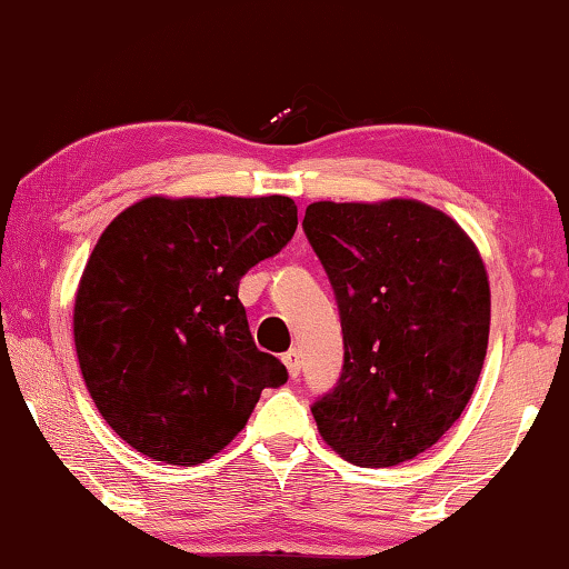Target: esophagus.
I'll return each mask as SVG.
<instances>
[{
    "label": "esophagus",
    "mask_w": 569,
    "mask_h": 569,
    "mask_svg": "<svg viewBox=\"0 0 569 569\" xmlns=\"http://www.w3.org/2000/svg\"><path fill=\"white\" fill-rule=\"evenodd\" d=\"M282 361H284V366H287V371H290V376H292V379H297V376H300V369H302V361H300V351H297V348H292V351H287V353L282 356Z\"/></svg>",
    "instance_id": "esophagus-1"
}]
</instances>
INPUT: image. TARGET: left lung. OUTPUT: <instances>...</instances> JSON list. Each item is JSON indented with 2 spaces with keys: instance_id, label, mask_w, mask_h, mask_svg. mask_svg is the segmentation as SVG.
Wrapping results in <instances>:
<instances>
[{
  "instance_id": "8db88e82",
  "label": "left lung",
  "mask_w": 569,
  "mask_h": 569,
  "mask_svg": "<svg viewBox=\"0 0 569 569\" xmlns=\"http://www.w3.org/2000/svg\"><path fill=\"white\" fill-rule=\"evenodd\" d=\"M305 233L333 284L343 373L312 405L320 437L361 468L417 458L462 415L486 361L491 287L456 218L415 198L318 200Z\"/></svg>"
}]
</instances>
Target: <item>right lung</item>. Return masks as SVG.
<instances>
[{"mask_svg": "<svg viewBox=\"0 0 569 569\" xmlns=\"http://www.w3.org/2000/svg\"><path fill=\"white\" fill-rule=\"evenodd\" d=\"M297 229L287 196H150L96 241L73 340L96 409L137 452L198 466L243 430L287 369L249 333L239 282Z\"/></svg>", "mask_w": 569, "mask_h": 569, "instance_id": "obj_1", "label": "right lung"}]
</instances>
